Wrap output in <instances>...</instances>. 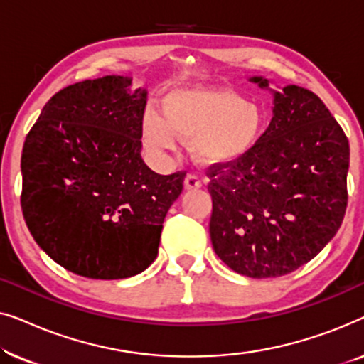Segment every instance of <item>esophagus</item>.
<instances>
[{
  "label": "esophagus",
  "instance_id": "34e87169",
  "mask_svg": "<svg viewBox=\"0 0 364 364\" xmlns=\"http://www.w3.org/2000/svg\"><path fill=\"white\" fill-rule=\"evenodd\" d=\"M183 186H186L187 191H196V188L202 187V181L200 177L196 176V173H188L186 177V182H183Z\"/></svg>",
  "mask_w": 364,
  "mask_h": 364
}]
</instances>
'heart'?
Listing matches in <instances>:
<instances>
[{
  "label": "heart",
  "instance_id": "b5f03b06",
  "mask_svg": "<svg viewBox=\"0 0 364 364\" xmlns=\"http://www.w3.org/2000/svg\"><path fill=\"white\" fill-rule=\"evenodd\" d=\"M265 114L230 87H182L162 99V117L149 111L142 119L144 144L152 151H176L177 139L193 141L207 164L232 162L257 146Z\"/></svg>",
  "mask_w": 364,
  "mask_h": 364
}]
</instances>
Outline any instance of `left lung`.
<instances>
[{"instance_id": "obj_1", "label": "left lung", "mask_w": 364, "mask_h": 364, "mask_svg": "<svg viewBox=\"0 0 364 364\" xmlns=\"http://www.w3.org/2000/svg\"><path fill=\"white\" fill-rule=\"evenodd\" d=\"M250 81L270 89L262 76ZM270 91L273 117L257 146L208 167L213 250L250 278L283 277L315 258L348 203L350 144L340 124L305 87Z\"/></svg>"}]
</instances>
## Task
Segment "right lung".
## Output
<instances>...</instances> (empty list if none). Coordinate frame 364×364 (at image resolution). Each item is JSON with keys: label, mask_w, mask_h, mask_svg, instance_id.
Listing matches in <instances>:
<instances>
[{"label": "right lung", "mask_w": 364, "mask_h": 364, "mask_svg": "<svg viewBox=\"0 0 364 364\" xmlns=\"http://www.w3.org/2000/svg\"><path fill=\"white\" fill-rule=\"evenodd\" d=\"M146 89L132 77L71 84L46 102L21 154L24 220L54 262L94 280L129 278L156 260L186 172L141 157Z\"/></svg>", "instance_id": "1"}]
</instances>
